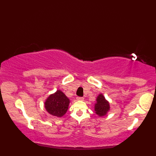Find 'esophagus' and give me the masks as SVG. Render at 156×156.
I'll use <instances>...</instances> for the list:
<instances>
[{
    "label": "esophagus",
    "mask_w": 156,
    "mask_h": 156,
    "mask_svg": "<svg viewBox=\"0 0 156 156\" xmlns=\"http://www.w3.org/2000/svg\"><path fill=\"white\" fill-rule=\"evenodd\" d=\"M76 99H77L78 101H84V98L83 97H77L76 98Z\"/></svg>",
    "instance_id": "1"
}]
</instances>
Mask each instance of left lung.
I'll list each match as a JSON object with an SVG mask.
<instances>
[{"instance_id": "obj_1", "label": "left lung", "mask_w": 156, "mask_h": 156, "mask_svg": "<svg viewBox=\"0 0 156 156\" xmlns=\"http://www.w3.org/2000/svg\"><path fill=\"white\" fill-rule=\"evenodd\" d=\"M110 109L108 102L106 100L104 96L100 94L97 98V103L94 105V111L97 115L100 117L105 116Z\"/></svg>"}]
</instances>
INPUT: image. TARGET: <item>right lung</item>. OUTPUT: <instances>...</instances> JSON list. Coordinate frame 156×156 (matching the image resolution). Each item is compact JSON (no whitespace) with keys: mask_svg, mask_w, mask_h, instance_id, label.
I'll use <instances>...</instances> for the list:
<instances>
[{"mask_svg":"<svg viewBox=\"0 0 156 156\" xmlns=\"http://www.w3.org/2000/svg\"><path fill=\"white\" fill-rule=\"evenodd\" d=\"M69 100L61 90H57L46 99L45 107L49 114L62 117L67 112Z\"/></svg>","mask_w":156,"mask_h":156,"instance_id":"1","label":"right lung"}]
</instances>
